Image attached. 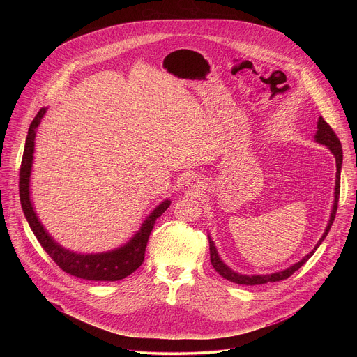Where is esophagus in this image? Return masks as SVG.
<instances>
[{"mask_svg": "<svg viewBox=\"0 0 357 357\" xmlns=\"http://www.w3.org/2000/svg\"><path fill=\"white\" fill-rule=\"evenodd\" d=\"M190 186H193V188H195V185H190ZM196 188H197V186H196Z\"/></svg>", "mask_w": 357, "mask_h": 357, "instance_id": "34e87169", "label": "esophagus"}]
</instances>
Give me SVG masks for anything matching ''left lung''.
<instances>
[{
  "mask_svg": "<svg viewBox=\"0 0 357 357\" xmlns=\"http://www.w3.org/2000/svg\"><path fill=\"white\" fill-rule=\"evenodd\" d=\"M315 139L322 144V145H326L331 151L332 154L335 155V160H336V186H335V203H333V209H332V213H331V220L326 226V230L324 233V236L321 237V240L318 241V244L315 245V248L307 254L301 261H298L296 264H294L292 267L284 270V271H280V273H274V274H267V275H241V274H237L234 271H231L226 264H223V261L220 260L219 254H218V250L215 247V243L212 241L211 237L209 238V250H211V263L213 266V268L226 280L231 281V282H236V284H241V285H260V284H267V282H275V281H282V280H287L288 277H291L295 271H298L305 263H307L311 257L312 254L315 252V250L321 245V243L325 240V237L328 236L329 230H331V226L335 220V216H336V211H337V202H339V193H340V169H342V161H343V152H342V144L337 138V135L335 134V131L332 130V127L322 119L319 117L318 120V131H317V135H315Z\"/></svg>",
  "mask_w": 357,
  "mask_h": 357,
  "instance_id": "8db88e82",
  "label": "left lung"
}]
</instances>
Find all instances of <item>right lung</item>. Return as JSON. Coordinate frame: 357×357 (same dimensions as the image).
Listing matches in <instances>:
<instances>
[{
	"mask_svg": "<svg viewBox=\"0 0 357 357\" xmlns=\"http://www.w3.org/2000/svg\"><path fill=\"white\" fill-rule=\"evenodd\" d=\"M45 112L46 109H40L29 126L21 169H20L21 205H22L24 215L31 226V230L33 231L35 237L38 238L43 250L49 254V257L52 259L65 273L75 275L77 278L89 280V281L123 280L130 274H132L144 263L145 248H146L149 234L152 229H154L157 219L169 208L171 200H164L161 205L146 218L139 231L126 245L117 250H113L109 252H101V254H87V256H84V254H76L73 251H69L61 247L46 233L43 226L38 220L29 199V176H31L33 145H35L33 141H35L36 128Z\"/></svg>",
	"mask_w": 357,
	"mask_h": 357,
	"instance_id": "obj_1",
	"label": "right lung"
}]
</instances>
